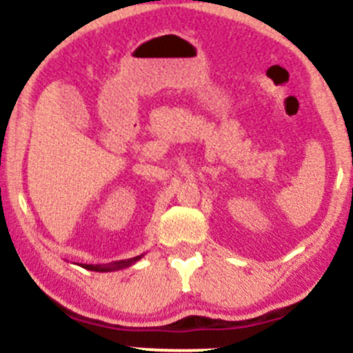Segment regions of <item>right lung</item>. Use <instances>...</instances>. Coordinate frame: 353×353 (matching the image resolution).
<instances>
[{"label":"right lung","instance_id":"obj_1","mask_svg":"<svg viewBox=\"0 0 353 353\" xmlns=\"http://www.w3.org/2000/svg\"><path fill=\"white\" fill-rule=\"evenodd\" d=\"M143 255H139V257L133 259H127V261H118V262H111V264H81V267L88 270H94V272H111V270H120L125 269V267H130L135 264L137 261H140Z\"/></svg>","mask_w":353,"mask_h":353}]
</instances>
